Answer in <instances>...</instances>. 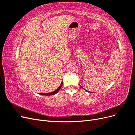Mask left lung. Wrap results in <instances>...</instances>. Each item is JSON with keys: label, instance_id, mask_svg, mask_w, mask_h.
<instances>
[{"label": "left lung", "instance_id": "obj_1", "mask_svg": "<svg viewBox=\"0 0 135 135\" xmlns=\"http://www.w3.org/2000/svg\"><path fill=\"white\" fill-rule=\"evenodd\" d=\"M82 88H83V87H82ZM85 91H86L87 92H89V93H90V92H89V91H88L87 90H86V89H85Z\"/></svg>", "mask_w": 135, "mask_h": 135}]
</instances>
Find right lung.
I'll list each match as a JSON object with an SVG mask.
<instances>
[{"mask_svg": "<svg viewBox=\"0 0 135 135\" xmlns=\"http://www.w3.org/2000/svg\"><path fill=\"white\" fill-rule=\"evenodd\" d=\"M62 81H61V84L60 85V86L57 88L55 91H53V92H50V93H39L40 95H45V96H51V95H55V94H56L57 93H58V92L59 91V90L60 89V88H61V87H62Z\"/></svg>", "mask_w": 135, "mask_h": 135, "instance_id": "obj_1", "label": "right lung"}]
</instances>
